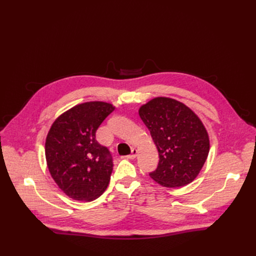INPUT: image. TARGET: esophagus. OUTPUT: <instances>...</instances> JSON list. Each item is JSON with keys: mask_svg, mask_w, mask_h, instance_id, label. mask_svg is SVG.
Masks as SVG:
<instances>
[{"mask_svg": "<svg viewBox=\"0 0 256 256\" xmlns=\"http://www.w3.org/2000/svg\"><path fill=\"white\" fill-rule=\"evenodd\" d=\"M137 154H138V150L136 148H132V154L130 156H128V158H135L137 156Z\"/></svg>", "mask_w": 256, "mask_h": 256, "instance_id": "1", "label": "esophagus"}]
</instances>
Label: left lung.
<instances>
[{
	"label": "left lung",
	"mask_w": 256,
	"mask_h": 256,
	"mask_svg": "<svg viewBox=\"0 0 256 256\" xmlns=\"http://www.w3.org/2000/svg\"><path fill=\"white\" fill-rule=\"evenodd\" d=\"M139 115L158 152V168L150 176L167 188L192 182L210 152L208 134L202 121L184 104L163 96L141 106Z\"/></svg>",
	"instance_id": "8db88e82"
}]
</instances>
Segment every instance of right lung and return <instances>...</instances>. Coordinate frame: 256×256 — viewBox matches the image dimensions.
<instances>
[{"label":"right lung","mask_w":256,"mask_h":256,"mask_svg":"<svg viewBox=\"0 0 256 256\" xmlns=\"http://www.w3.org/2000/svg\"><path fill=\"white\" fill-rule=\"evenodd\" d=\"M115 106L104 102L76 104L52 124L46 140V158L52 180L68 197L98 198L109 184L112 156L96 132Z\"/></svg>","instance_id":"obj_1"}]
</instances>
